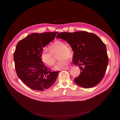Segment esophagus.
Segmentation results:
<instances>
[{
    "label": "esophagus",
    "instance_id": "esophagus-1",
    "mask_svg": "<svg viewBox=\"0 0 120 120\" xmlns=\"http://www.w3.org/2000/svg\"><path fill=\"white\" fill-rule=\"evenodd\" d=\"M71 68V66H68V67H66L64 68L63 69V70H69V69H70Z\"/></svg>",
    "mask_w": 120,
    "mask_h": 120
}]
</instances>
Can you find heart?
Returning <instances> with one entry per match:
<instances>
[{
	"label": "heart",
	"instance_id": "b5f03b06",
	"mask_svg": "<svg viewBox=\"0 0 120 120\" xmlns=\"http://www.w3.org/2000/svg\"><path fill=\"white\" fill-rule=\"evenodd\" d=\"M50 51L47 49H44L41 54V60L44 64L51 67L54 63V59L52 53H55L60 52L59 59H61L56 64L54 70H60L63 69L68 63V58H71L72 56L71 50L67 47L65 42L56 40L52 43L49 46Z\"/></svg>",
	"mask_w": 120,
	"mask_h": 120
}]
</instances>
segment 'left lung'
<instances>
[{
  "instance_id": "1",
  "label": "left lung",
  "mask_w": 120,
  "mask_h": 120,
  "mask_svg": "<svg viewBox=\"0 0 120 120\" xmlns=\"http://www.w3.org/2000/svg\"><path fill=\"white\" fill-rule=\"evenodd\" d=\"M67 41L74 52L73 63L79 66V76L74 79L77 85L90 88L103 79L109 63L105 44L96 34L84 31L61 33L56 36Z\"/></svg>"
}]
</instances>
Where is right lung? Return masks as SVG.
I'll return each instance as SVG.
<instances>
[{"mask_svg": "<svg viewBox=\"0 0 120 120\" xmlns=\"http://www.w3.org/2000/svg\"><path fill=\"white\" fill-rule=\"evenodd\" d=\"M58 32L33 33L19 42L14 54L17 76L30 89L43 91L51 86L59 71L52 72L41 60L43 49Z\"/></svg>", "mask_w": 120, "mask_h": 120, "instance_id": "obj_1", "label": "right lung"}]
</instances>
